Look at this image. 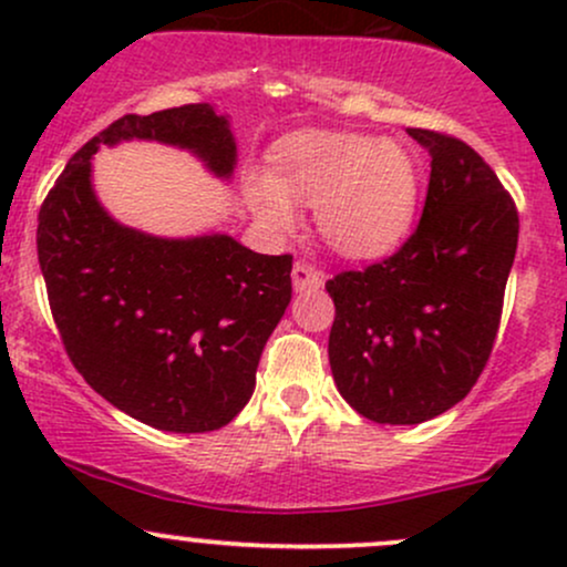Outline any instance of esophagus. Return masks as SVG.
Instances as JSON below:
<instances>
[{"label":"esophagus","instance_id":"obj_1","mask_svg":"<svg viewBox=\"0 0 567 567\" xmlns=\"http://www.w3.org/2000/svg\"><path fill=\"white\" fill-rule=\"evenodd\" d=\"M322 271H317L315 266L306 264V261H298L292 266V288L296 292H303V290H317L322 288Z\"/></svg>","mask_w":567,"mask_h":567}]
</instances>
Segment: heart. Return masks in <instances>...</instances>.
<instances>
[{"label": "heart", "mask_w": 567, "mask_h": 567, "mask_svg": "<svg viewBox=\"0 0 567 567\" xmlns=\"http://www.w3.org/2000/svg\"><path fill=\"white\" fill-rule=\"evenodd\" d=\"M245 197L269 229L315 207L317 229L341 256L375 258L405 237L419 205V171L405 146L354 133H306L277 148L271 178L247 175Z\"/></svg>", "instance_id": "b5f03b06"}]
</instances>
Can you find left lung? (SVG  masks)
Returning a JSON list of instances; mask_svg holds the SVG:
<instances>
[{"label": "left lung", "mask_w": 567, "mask_h": 567, "mask_svg": "<svg viewBox=\"0 0 567 567\" xmlns=\"http://www.w3.org/2000/svg\"><path fill=\"white\" fill-rule=\"evenodd\" d=\"M432 157L419 229L362 271L328 279L338 392L375 424H421L464 400L496 343L519 218L491 165L453 135L410 127Z\"/></svg>", "instance_id": "8db88e82"}]
</instances>
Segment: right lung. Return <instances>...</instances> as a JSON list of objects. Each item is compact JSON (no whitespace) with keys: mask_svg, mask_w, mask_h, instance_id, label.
I'll list each match as a JSON object with an SVG mask.
<instances>
[{"mask_svg":"<svg viewBox=\"0 0 567 567\" xmlns=\"http://www.w3.org/2000/svg\"><path fill=\"white\" fill-rule=\"evenodd\" d=\"M159 141L231 178L237 143L210 103L125 114L87 141L39 207L37 252L69 360L103 400L162 432L226 426L288 309L292 256H261L229 234L165 239L122 226L93 192V154Z\"/></svg>","mask_w":567,"mask_h":567,"instance_id":"1","label":"right lung"}]
</instances>
